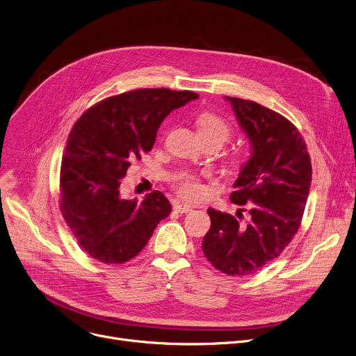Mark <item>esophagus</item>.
Listing matches in <instances>:
<instances>
[{
	"label": "esophagus",
	"mask_w": 356,
	"mask_h": 356,
	"mask_svg": "<svg viewBox=\"0 0 356 356\" xmlns=\"http://www.w3.org/2000/svg\"><path fill=\"white\" fill-rule=\"evenodd\" d=\"M174 210H175V213L185 214V213H190V211H193V207H191L190 204L179 202V204H175V205H174Z\"/></svg>",
	"instance_id": "esophagus-1"
}]
</instances>
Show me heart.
Segmentation results:
<instances>
[{"instance_id": "1", "label": "heart", "mask_w": 356, "mask_h": 356, "mask_svg": "<svg viewBox=\"0 0 356 356\" xmlns=\"http://www.w3.org/2000/svg\"><path fill=\"white\" fill-rule=\"evenodd\" d=\"M197 127L201 136L218 138L222 143L229 136L228 123L213 112H202L197 118ZM174 185L177 191L186 198H200L204 194V188L200 178L193 174H179L174 178Z\"/></svg>"}]
</instances>
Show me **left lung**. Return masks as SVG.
I'll return each mask as SVG.
<instances>
[{"instance_id":"8db88e82","label":"left lung","mask_w":356,"mask_h":356,"mask_svg":"<svg viewBox=\"0 0 356 356\" xmlns=\"http://www.w3.org/2000/svg\"><path fill=\"white\" fill-rule=\"evenodd\" d=\"M241 129L252 143V155L234 182L232 202L245 205L237 217L208 208L211 227L202 252L221 273L248 276L280 256L298 233L312 181L306 143L280 113L261 104L225 96Z\"/></svg>"}]
</instances>
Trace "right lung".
<instances>
[{"label":"right lung","instance_id":"add662e5","mask_svg":"<svg viewBox=\"0 0 356 356\" xmlns=\"http://www.w3.org/2000/svg\"><path fill=\"white\" fill-rule=\"evenodd\" d=\"M190 90L138 89L104 99L70 131L60 170V210L85 252L106 264L129 261L170 216L166 197L123 200L120 179L155 143L162 120L197 99Z\"/></svg>","mask_w":356,"mask_h":356}]
</instances>
